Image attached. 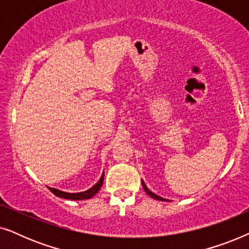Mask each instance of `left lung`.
<instances>
[{
    "label": "left lung",
    "mask_w": 249,
    "mask_h": 249,
    "mask_svg": "<svg viewBox=\"0 0 249 249\" xmlns=\"http://www.w3.org/2000/svg\"><path fill=\"white\" fill-rule=\"evenodd\" d=\"M142 188H144L145 192L147 193V195H148V196H151L152 198H154V199H158V200H163V202H165V200H168V199H165V198H162V197L158 196V195H156V194H154V193H152L151 190H149V189L147 188V186L145 185V182L142 181Z\"/></svg>",
    "instance_id": "1"
}]
</instances>
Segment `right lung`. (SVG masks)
<instances>
[{
  "instance_id": "obj_1",
  "label": "right lung",
  "mask_w": 249,
  "mask_h": 249,
  "mask_svg": "<svg viewBox=\"0 0 249 249\" xmlns=\"http://www.w3.org/2000/svg\"><path fill=\"white\" fill-rule=\"evenodd\" d=\"M103 180H104V172H103V175H102L101 179L98 180V182L95 183V185L91 187V188H89L88 190H85V192H81V193H66V192H62V190H59V189H55V188H51V187H49V189L54 194V195L57 196V197H61V198L71 199V200L89 199L93 196L96 195L98 190L101 189L102 185H103Z\"/></svg>"
}]
</instances>
